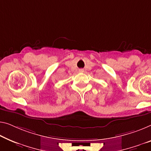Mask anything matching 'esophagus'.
Segmentation results:
<instances>
[{
	"instance_id": "1",
	"label": "esophagus",
	"mask_w": 151,
	"mask_h": 151,
	"mask_svg": "<svg viewBox=\"0 0 151 151\" xmlns=\"http://www.w3.org/2000/svg\"><path fill=\"white\" fill-rule=\"evenodd\" d=\"M79 71H80V72H83V69H79Z\"/></svg>"
}]
</instances>
